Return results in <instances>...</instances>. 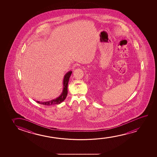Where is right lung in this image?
Here are the masks:
<instances>
[{
  "mask_svg": "<svg viewBox=\"0 0 157 157\" xmlns=\"http://www.w3.org/2000/svg\"><path fill=\"white\" fill-rule=\"evenodd\" d=\"M72 73V71H69L65 75L64 79H63V89L62 93L60 94V95L58 98L50 101H46V102L37 101L36 102L39 104L45 105H58L62 103L67 98V94L68 82Z\"/></svg>",
  "mask_w": 157,
  "mask_h": 157,
  "instance_id": "add662e5",
  "label": "right lung"
}]
</instances>
